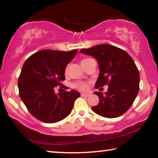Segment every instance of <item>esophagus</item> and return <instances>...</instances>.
<instances>
[{
	"mask_svg": "<svg viewBox=\"0 0 158 158\" xmlns=\"http://www.w3.org/2000/svg\"><path fill=\"white\" fill-rule=\"evenodd\" d=\"M81 95L82 96V97H89V96H90V94H89V93H81Z\"/></svg>",
	"mask_w": 158,
	"mask_h": 158,
	"instance_id": "esophagus-1",
	"label": "esophagus"
}]
</instances>
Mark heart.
I'll return each instance as SVG.
<instances>
[{"label":"heart","mask_w":158,"mask_h":158,"mask_svg":"<svg viewBox=\"0 0 158 158\" xmlns=\"http://www.w3.org/2000/svg\"><path fill=\"white\" fill-rule=\"evenodd\" d=\"M87 59H89V58H85V59H83L81 60V62H84V61L86 60ZM68 66H67L66 68H65V73H68ZM74 86L75 87V88H77V89H79L80 90H86L88 89V84H86V83L84 82V81H78V82H77V83H75V84H74Z\"/></svg>","instance_id":"1"}]
</instances>
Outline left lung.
Instances as JSON below:
<instances>
[{
	"label": "left lung",
	"instance_id": "obj_1",
	"mask_svg": "<svg viewBox=\"0 0 158 158\" xmlns=\"http://www.w3.org/2000/svg\"><path fill=\"white\" fill-rule=\"evenodd\" d=\"M80 52L97 60L100 69L95 88L109 85L107 92L95 91L100 102L93 111L101 116L113 118L125 113L139 90V73L132 57L111 44H99Z\"/></svg>",
	"mask_w": 158,
	"mask_h": 158
}]
</instances>
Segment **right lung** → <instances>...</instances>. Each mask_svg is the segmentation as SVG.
I'll use <instances>...</instances> for the list:
<instances>
[{"instance_id": "obj_1", "label": "right lung", "mask_w": 158, "mask_h": 158, "mask_svg": "<svg viewBox=\"0 0 158 158\" xmlns=\"http://www.w3.org/2000/svg\"><path fill=\"white\" fill-rule=\"evenodd\" d=\"M77 53V49H44L31 55L23 63L18 81L19 96L29 112L39 121L47 123L62 121L80 97L75 90L59 93L54 90V87L62 85L65 79L66 67Z\"/></svg>"}]
</instances>
